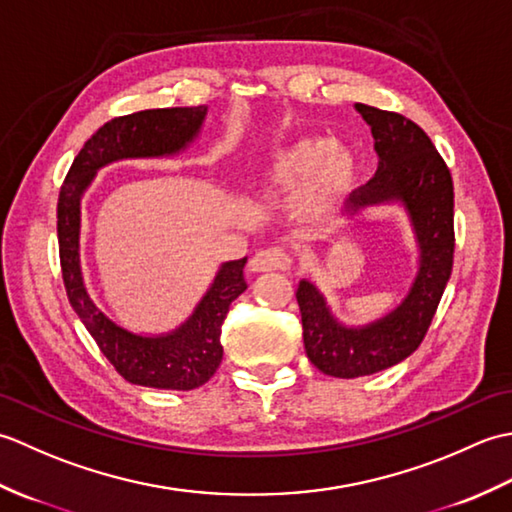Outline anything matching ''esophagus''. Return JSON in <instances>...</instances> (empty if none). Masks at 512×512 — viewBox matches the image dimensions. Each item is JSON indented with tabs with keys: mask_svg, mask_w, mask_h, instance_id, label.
Returning a JSON list of instances; mask_svg holds the SVG:
<instances>
[{
	"mask_svg": "<svg viewBox=\"0 0 512 512\" xmlns=\"http://www.w3.org/2000/svg\"><path fill=\"white\" fill-rule=\"evenodd\" d=\"M292 266V257L286 253L284 248L273 246L257 250L250 259V270L253 273H270V270H288Z\"/></svg>",
	"mask_w": 512,
	"mask_h": 512,
	"instance_id": "esophagus-1",
	"label": "esophagus"
}]
</instances>
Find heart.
I'll list each match as a JSON object with an SVG mask.
<instances>
[{
  "mask_svg": "<svg viewBox=\"0 0 512 512\" xmlns=\"http://www.w3.org/2000/svg\"><path fill=\"white\" fill-rule=\"evenodd\" d=\"M264 178L275 187H297L295 206L308 220L328 217L354 178V158L339 143L303 138L270 154Z\"/></svg>",
  "mask_w": 512,
  "mask_h": 512,
  "instance_id": "b5f03b06",
  "label": "heart"
}]
</instances>
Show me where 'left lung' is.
<instances>
[{"label": "left lung", "mask_w": 512, "mask_h": 512, "mask_svg": "<svg viewBox=\"0 0 512 512\" xmlns=\"http://www.w3.org/2000/svg\"><path fill=\"white\" fill-rule=\"evenodd\" d=\"M372 127L378 171L352 193L350 211L400 202L409 213L420 248L418 275L400 306L363 328H345L332 317L321 292L299 281L303 345L312 365L334 378L376 374L418 350L453 270V180L431 138L396 112L356 103Z\"/></svg>", "instance_id": "obj_1"}]
</instances>
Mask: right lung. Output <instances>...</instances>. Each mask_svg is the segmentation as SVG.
Returning a JSON list of instances; mask_svg holds the SVG:
<instances>
[{"label":"right lung","instance_id":"1","mask_svg":"<svg viewBox=\"0 0 512 512\" xmlns=\"http://www.w3.org/2000/svg\"><path fill=\"white\" fill-rule=\"evenodd\" d=\"M206 105L165 107L112 118L83 145L65 176L57 204V235L63 286L107 361L127 383L189 391L204 385L222 363V323L231 303L246 290L244 259L226 262L211 288L178 330L160 336L129 332L94 306L83 286L79 262L81 195L96 171L123 158H160L178 154L198 136Z\"/></svg>","mask_w":512,"mask_h":512}]
</instances>
